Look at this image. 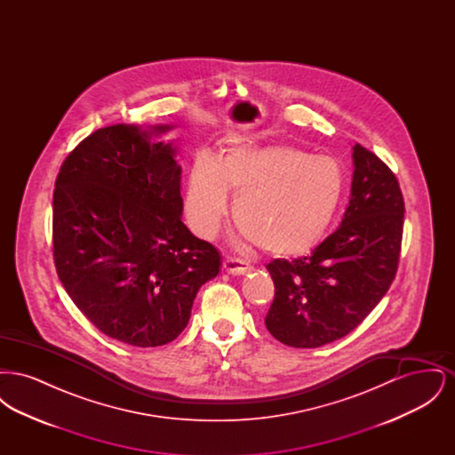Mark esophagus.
Here are the masks:
<instances>
[{"label":"esophagus","instance_id":"1","mask_svg":"<svg viewBox=\"0 0 455 455\" xmlns=\"http://www.w3.org/2000/svg\"><path fill=\"white\" fill-rule=\"evenodd\" d=\"M223 269L230 275H245L251 271V266L245 260L235 259V258H225L223 260Z\"/></svg>","mask_w":455,"mask_h":455}]
</instances>
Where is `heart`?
I'll use <instances>...</instances> for the list:
<instances>
[{"label": "heart", "instance_id": "b5f03b06", "mask_svg": "<svg viewBox=\"0 0 455 455\" xmlns=\"http://www.w3.org/2000/svg\"><path fill=\"white\" fill-rule=\"evenodd\" d=\"M347 177L338 160L284 147L238 143L218 164L201 153L184 195L189 227L213 237L234 203L240 234L262 254L295 258L324 238L345 197Z\"/></svg>", "mask_w": 455, "mask_h": 455}]
</instances>
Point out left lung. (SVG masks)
Instances as JSON below:
<instances>
[{
    "label": "left lung",
    "mask_w": 455,
    "mask_h": 455,
    "mask_svg": "<svg viewBox=\"0 0 455 455\" xmlns=\"http://www.w3.org/2000/svg\"><path fill=\"white\" fill-rule=\"evenodd\" d=\"M353 164L341 225L310 256L266 264L275 299L264 323L286 347H319L347 336L395 278L404 225L399 182L362 145L353 147Z\"/></svg>",
    "instance_id": "left-lung-1"
}]
</instances>
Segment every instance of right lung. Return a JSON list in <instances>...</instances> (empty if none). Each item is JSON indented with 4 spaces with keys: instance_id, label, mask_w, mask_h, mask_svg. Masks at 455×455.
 I'll list each match as a JSON object with an SVG mask.
<instances>
[{
    "instance_id": "right-lung-1",
    "label": "right lung",
    "mask_w": 455,
    "mask_h": 455,
    "mask_svg": "<svg viewBox=\"0 0 455 455\" xmlns=\"http://www.w3.org/2000/svg\"><path fill=\"white\" fill-rule=\"evenodd\" d=\"M138 126L92 132L69 153L52 196V254L68 295L92 324L131 347H162L189 323L221 256L182 223L171 143Z\"/></svg>"
}]
</instances>
